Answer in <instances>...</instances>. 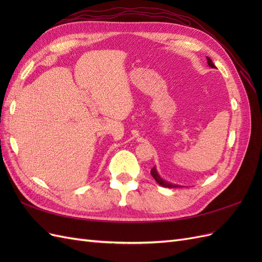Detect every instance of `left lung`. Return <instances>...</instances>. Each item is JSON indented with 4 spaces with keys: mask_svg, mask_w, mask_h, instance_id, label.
Masks as SVG:
<instances>
[{
    "mask_svg": "<svg viewBox=\"0 0 262 262\" xmlns=\"http://www.w3.org/2000/svg\"><path fill=\"white\" fill-rule=\"evenodd\" d=\"M207 60H208V64H209L211 68H215V66H214V63L212 62V60H211L210 58H207ZM150 175L153 176V178L156 180L157 184L161 185L162 187H166V188H177V187H179V186H177V185H171V184H169V182H167V181H165L164 179H162L161 176L158 175V172L156 171V168H155V167H153L152 169H150Z\"/></svg>",
    "mask_w": 262,
    "mask_h": 262,
    "instance_id": "obj_1",
    "label": "left lung"
}]
</instances>
